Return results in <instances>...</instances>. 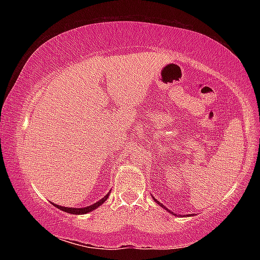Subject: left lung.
<instances>
[{"label": "left lung", "mask_w": 260, "mask_h": 260, "mask_svg": "<svg viewBox=\"0 0 260 260\" xmlns=\"http://www.w3.org/2000/svg\"><path fill=\"white\" fill-rule=\"evenodd\" d=\"M153 199H154V198H153ZM154 200H155V199H154ZM155 201H156V200H155ZM156 202H157V203H158V201H156ZM158 204H159V206H161V207H163V206H162V204H161V203H158ZM170 212H171V211H170Z\"/></svg>", "instance_id": "1"}]
</instances>
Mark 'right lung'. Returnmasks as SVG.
<instances>
[{
  "instance_id": "1",
  "label": "right lung",
  "mask_w": 260,
  "mask_h": 260,
  "mask_svg": "<svg viewBox=\"0 0 260 260\" xmlns=\"http://www.w3.org/2000/svg\"><path fill=\"white\" fill-rule=\"evenodd\" d=\"M109 197V193L107 196H105L102 200H99L98 202L91 204V206L89 207H86V208H80V209H77V208H64V207H61V206H57V204H54L58 209L62 210V211L64 212H68V213H71V214H85V213H88L92 211V210H95L96 208H98L101 204H103L105 201L107 200V198Z\"/></svg>"
}]
</instances>
